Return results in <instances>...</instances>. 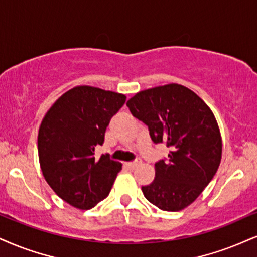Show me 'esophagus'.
Listing matches in <instances>:
<instances>
[{
  "instance_id": "34e87169",
  "label": "esophagus",
  "mask_w": 257,
  "mask_h": 257,
  "mask_svg": "<svg viewBox=\"0 0 257 257\" xmlns=\"http://www.w3.org/2000/svg\"><path fill=\"white\" fill-rule=\"evenodd\" d=\"M141 163H142L141 158H137V160L134 161V162H128V163H127V167L131 168V169H135V168L138 167Z\"/></svg>"
}]
</instances>
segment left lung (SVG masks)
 <instances>
[{
    "label": "left lung",
    "instance_id": "1",
    "mask_svg": "<svg viewBox=\"0 0 257 257\" xmlns=\"http://www.w3.org/2000/svg\"><path fill=\"white\" fill-rule=\"evenodd\" d=\"M130 112L148 126L155 144L170 149L155 164V180L142 187L145 198L163 211L191 205L216 175L221 137L210 107L188 88L166 84L139 91L127 101Z\"/></svg>",
    "mask_w": 257,
    "mask_h": 257
}]
</instances>
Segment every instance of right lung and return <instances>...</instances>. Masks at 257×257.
<instances>
[{
    "instance_id": "obj_1",
    "label": "right lung",
    "mask_w": 257,
    "mask_h": 257,
    "mask_svg": "<svg viewBox=\"0 0 257 257\" xmlns=\"http://www.w3.org/2000/svg\"><path fill=\"white\" fill-rule=\"evenodd\" d=\"M125 101L122 94L80 85L63 94L41 121V172L56 194L76 208L90 210L106 199L121 170L109 155L95 160L94 151Z\"/></svg>"
}]
</instances>
